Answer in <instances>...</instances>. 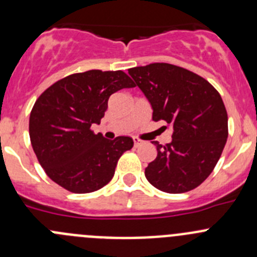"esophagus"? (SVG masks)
Wrapping results in <instances>:
<instances>
[{
    "label": "esophagus",
    "instance_id": "1",
    "mask_svg": "<svg viewBox=\"0 0 257 257\" xmlns=\"http://www.w3.org/2000/svg\"><path fill=\"white\" fill-rule=\"evenodd\" d=\"M133 142H134V147H137V148H138L139 145H142V144L144 143V142L141 141V139H139V138H133Z\"/></svg>",
    "mask_w": 257,
    "mask_h": 257
}]
</instances>
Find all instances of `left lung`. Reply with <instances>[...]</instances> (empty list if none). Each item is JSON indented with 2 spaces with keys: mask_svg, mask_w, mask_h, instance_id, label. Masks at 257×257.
I'll return each mask as SVG.
<instances>
[{
  "mask_svg": "<svg viewBox=\"0 0 257 257\" xmlns=\"http://www.w3.org/2000/svg\"><path fill=\"white\" fill-rule=\"evenodd\" d=\"M128 72L152 104L153 120H164L173 131L172 143L153 142L158 155L145 168V178L170 194L198 188L226 144L227 113L221 95L203 77L174 64L152 63Z\"/></svg>",
  "mask_w": 257,
  "mask_h": 257,
  "instance_id": "1",
  "label": "left lung"
}]
</instances>
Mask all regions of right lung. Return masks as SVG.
Here are the masks:
<instances>
[{
	"label": "right lung",
	"mask_w": 257,
	"mask_h": 257,
	"mask_svg": "<svg viewBox=\"0 0 257 257\" xmlns=\"http://www.w3.org/2000/svg\"><path fill=\"white\" fill-rule=\"evenodd\" d=\"M133 87L123 71L92 69L57 80L38 97L30 115L31 144L54 183L85 194L112 180L119 158L133 148V139L109 141L90 126L100 123L113 93Z\"/></svg>",
	"instance_id": "obj_1"
}]
</instances>
